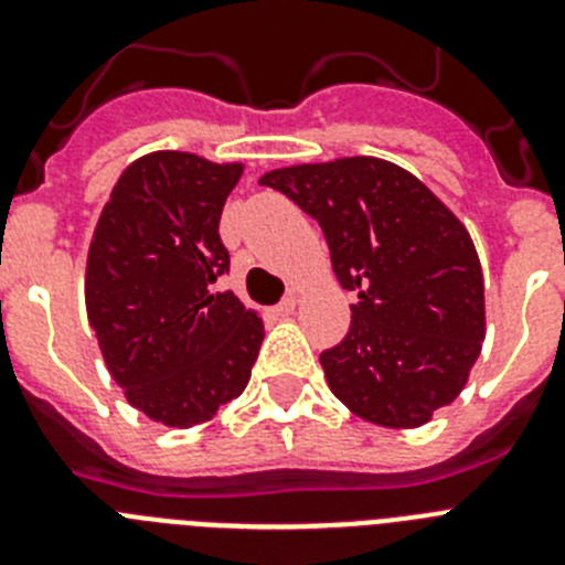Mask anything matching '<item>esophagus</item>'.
I'll list each match as a JSON object with an SVG mask.
<instances>
[{"label": "esophagus", "mask_w": 565, "mask_h": 565, "mask_svg": "<svg viewBox=\"0 0 565 565\" xmlns=\"http://www.w3.org/2000/svg\"><path fill=\"white\" fill-rule=\"evenodd\" d=\"M294 311H297V297H294V294L282 299L279 306H274V313H277V317H291Z\"/></svg>", "instance_id": "1"}]
</instances>
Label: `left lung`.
<instances>
[{
	"instance_id": "1",
	"label": "left lung",
	"mask_w": 565,
	"mask_h": 565,
	"mask_svg": "<svg viewBox=\"0 0 565 565\" xmlns=\"http://www.w3.org/2000/svg\"><path fill=\"white\" fill-rule=\"evenodd\" d=\"M319 223L351 331L319 356L333 396L364 422L422 427L456 402L487 333L483 274L467 226L416 174L371 154L259 178Z\"/></svg>"
}]
</instances>
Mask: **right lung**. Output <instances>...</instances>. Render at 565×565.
<instances>
[{"mask_svg":"<svg viewBox=\"0 0 565 565\" xmlns=\"http://www.w3.org/2000/svg\"><path fill=\"white\" fill-rule=\"evenodd\" d=\"M243 163L141 154L121 172L89 239L84 302L104 364L135 411L189 430L246 391L263 319L232 291L221 214Z\"/></svg>","mask_w":565,"mask_h":565,"instance_id":"add662e5","label":"right lung"}]
</instances>
